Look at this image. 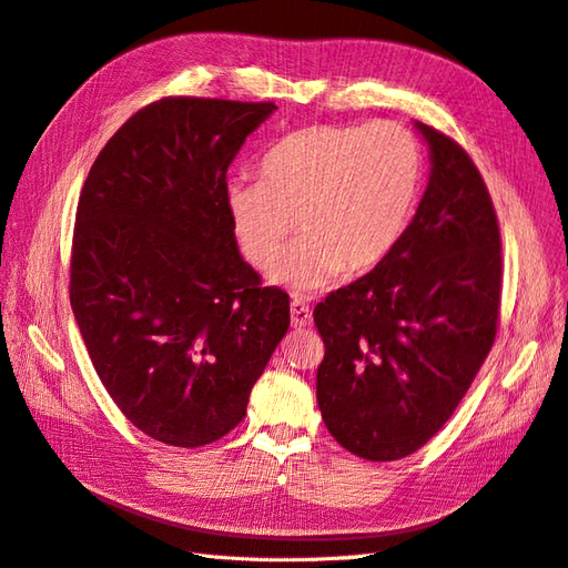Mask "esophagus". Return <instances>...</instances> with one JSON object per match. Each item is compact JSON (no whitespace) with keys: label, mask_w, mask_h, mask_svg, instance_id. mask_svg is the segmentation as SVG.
Instances as JSON below:
<instances>
[{"label":"esophagus","mask_w":568,"mask_h":568,"mask_svg":"<svg viewBox=\"0 0 568 568\" xmlns=\"http://www.w3.org/2000/svg\"><path fill=\"white\" fill-rule=\"evenodd\" d=\"M291 324L296 326V329H303V326H311L313 324V311L301 301L291 303Z\"/></svg>","instance_id":"obj_1"}]
</instances>
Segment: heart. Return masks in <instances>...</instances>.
<instances>
[{"instance_id": "1", "label": "heart", "mask_w": 568, "mask_h": 568, "mask_svg": "<svg viewBox=\"0 0 568 568\" xmlns=\"http://www.w3.org/2000/svg\"><path fill=\"white\" fill-rule=\"evenodd\" d=\"M422 175V149L400 125H313L267 151L261 182L227 180L222 205L239 248L263 270L296 219L304 236L267 277L315 296L341 272L359 277L386 261L415 213Z\"/></svg>"}]
</instances>
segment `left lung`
I'll list each match as a JSON object with an SVG mask.
<instances>
[{
    "mask_svg": "<svg viewBox=\"0 0 568 568\" xmlns=\"http://www.w3.org/2000/svg\"><path fill=\"white\" fill-rule=\"evenodd\" d=\"M432 173L400 242L365 277L315 307L324 341L317 403L348 453L390 462L453 417L493 348L500 230L488 189L457 142L417 123Z\"/></svg>",
    "mask_w": 568,
    "mask_h": 568,
    "instance_id": "1",
    "label": "left lung"
}]
</instances>
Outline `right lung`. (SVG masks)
<instances>
[{
    "label": "right lung",
    "instance_id": "add662e5",
    "mask_svg": "<svg viewBox=\"0 0 568 568\" xmlns=\"http://www.w3.org/2000/svg\"><path fill=\"white\" fill-rule=\"evenodd\" d=\"M267 104L168 97L136 111L84 180L71 307L101 384L153 440L209 445L244 419L288 329L222 205L227 168Z\"/></svg>",
    "mask_w": 568,
    "mask_h": 568
}]
</instances>
